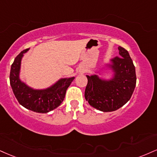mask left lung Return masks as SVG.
Returning a JSON list of instances; mask_svg holds the SVG:
<instances>
[{
    "label": "left lung",
    "instance_id": "8db88e82",
    "mask_svg": "<svg viewBox=\"0 0 157 157\" xmlns=\"http://www.w3.org/2000/svg\"><path fill=\"white\" fill-rule=\"evenodd\" d=\"M120 57L111 60L114 77L104 80L97 75L88 78L85 98L90 106L103 112H112L124 106L130 99L136 86L135 67L128 51L118 47Z\"/></svg>",
    "mask_w": 157,
    "mask_h": 157
}]
</instances>
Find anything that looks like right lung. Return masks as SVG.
I'll return each instance as SVG.
<instances>
[{"label":"right lung","instance_id":"obj_1","mask_svg":"<svg viewBox=\"0 0 157 157\" xmlns=\"http://www.w3.org/2000/svg\"><path fill=\"white\" fill-rule=\"evenodd\" d=\"M29 49L22 51L15 58L10 71V84L13 93L19 103L25 108L36 113H46L58 107L63 101L66 91L75 77L60 79L50 88L44 90H33L19 77L21 59L23 53Z\"/></svg>","mask_w":157,"mask_h":157}]
</instances>
